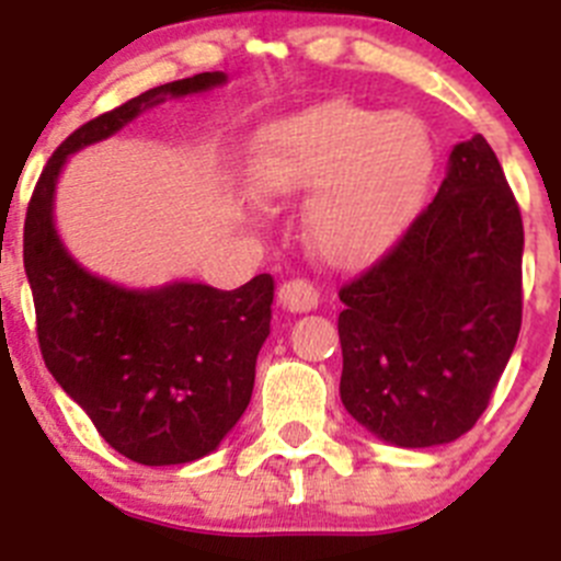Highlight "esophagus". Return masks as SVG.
Instances as JSON below:
<instances>
[{
	"mask_svg": "<svg viewBox=\"0 0 561 561\" xmlns=\"http://www.w3.org/2000/svg\"><path fill=\"white\" fill-rule=\"evenodd\" d=\"M277 297H280L284 309L311 311V309H317L320 291H317L314 284H311V280H306V277H291V280H286V284L280 286Z\"/></svg>",
	"mask_w": 561,
	"mask_h": 561,
	"instance_id": "1",
	"label": "esophagus"
}]
</instances>
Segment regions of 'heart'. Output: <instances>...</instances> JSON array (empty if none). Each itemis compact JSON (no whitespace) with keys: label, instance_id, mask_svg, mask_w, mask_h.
I'll return each instance as SVG.
<instances>
[{"label":"heart","instance_id":"1","mask_svg":"<svg viewBox=\"0 0 561 561\" xmlns=\"http://www.w3.org/2000/svg\"><path fill=\"white\" fill-rule=\"evenodd\" d=\"M433 146L415 117L323 103L261 131L250 180L257 199L314 191L306 232L331 261H356L388 244L427 187Z\"/></svg>","mask_w":561,"mask_h":561}]
</instances>
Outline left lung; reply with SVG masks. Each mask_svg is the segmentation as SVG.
I'll return each mask as SVG.
<instances>
[{"instance_id": "left-lung-1", "label": "left lung", "mask_w": 561, "mask_h": 561, "mask_svg": "<svg viewBox=\"0 0 561 561\" xmlns=\"http://www.w3.org/2000/svg\"><path fill=\"white\" fill-rule=\"evenodd\" d=\"M340 300V396L362 427L415 449L478 424L523 325V216L483 134Z\"/></svg>"}]
</instances>
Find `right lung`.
Here are the masks:
<instances>
[{
    "label": "right lung",
    "instance_id": "add662e5",
    "mask_svg": "<svg viewBox=\"0 0 561 561\" xmlns=\"http://www.w3.org/2000/svg\"><path fill=\"white\" fill-rule=\"evenodd\" d=\"M219 83L225 72H199L83 123L47 160L24 219V272L44 365L108 447L142 466L191 463L236 427L250 404L257 351L270 336L275 280L255 275L232 291L205 284L153 291L114 286L64 250L53 193L72 151L106 140L165 95Z\"/></svg>",
    "mask_w": 561,
    "mask_h": 561
}]
</instances>
